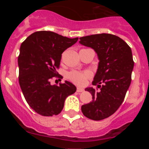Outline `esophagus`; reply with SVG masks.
<instances>
[{
    "instance_id": "obj_1",
    "label": "esophagus",
    "mask_w": 149,
    "mask_h": 149,
    "mask_svg": "<svg viewBox=\"0 0 149 149\" xmlns=\"http://www.w3.org/2000/svg\"><path fill=\"white\" fill-rule=\"evenodd\" d=\"M77 93H82V92H84V89H82V88H80V87H77Z\"/></svg>"
}]
</instances>
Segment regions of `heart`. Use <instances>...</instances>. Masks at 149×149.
<instances>
[{
  "mask_svg": "<svg viewBox=\"0 0 149 149\" xmlns=\"http://www.w3.org/2000/svg\"><path fill=\"white\" fill-rule=\"evenodd\" d=\"M91 76V74L89 72H77L73 71L68 74V77L74 84H77L78 86H84L86 84V79Z\"/></svg>",
  "mask_w": 149,
  "mask_h": 149,
  "instance_id": "b5f03b06",
  "label": "heart"
}]
</instances>
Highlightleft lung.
Segmentation results:
<instances>
[{"label": "left lung", "mask_w": 149, "mask_h": 149, "mask_svg": "<svg viewBox=\"0 0 149 149\" xmlns=\"http://www.w3.org/2000/svg\"><path fill=\"white\" fill-rule=\"evenodd\" d=\"M79 43L93 48L99 60L93 85L100 90L85 89L92 94L93 101L82 105L81 110L89 119L102 120L113 115L125 97L134 65L132 51L123 39L108 33L83 36Z\"/></svg>", "instance_id": "obj_1"}]
</instances>
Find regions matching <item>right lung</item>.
Returning a JSON list of instances; mask_svg holds the SVG:
<instances>
[{"label": "right lung", "instance_id": "obj_1", "mask_svg": "<svg viewBox=\"0 0 149 149\" xmlns=\"http://www.w3.org/2000/svg\"><path fill=\"white\" fill-rule=\"evenodd\" d=\"M51 31H37L22 43L18 58L19 85L27 104L44 116L58 115L65 98L76 92V86L65 81L51 85L50 79L57 75L62 54L77 42ZM61 77V76H58Z\"/></svg>", "mask_w": 149, "mask_h": 149}]
</instances>
